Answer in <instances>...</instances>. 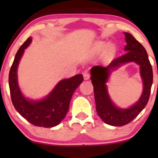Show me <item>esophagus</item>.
<instances>
[{
	"label": "esophagus",
	"mask_w": 158,
	"mask_h": 158,
	"mask_svg": "<svg viewBox=\"0 0 158 158\" xmlns=\"http://www.w3.org/2000/svg\"><path fill=\"white\" fill-rule=\"evenodd\" d=\"M83 78H84V80H88L89 79V77H90V75H89V73H88V71H85V72H84L83 73Z\"/></svg>",
	"instance_id": "1"
}]
</instances>
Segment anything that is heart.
I'll list each match as a JSON object with an SVG mask.
<instances>
[{
    "label": "heart",
    "instance_id": "b5f03b06",
    "mask_svg": "<svg viewBox=\"0 0 158 158\" xmlns=\"http://www.w3.org/2000/svg\"><path fill=\"white\" fill-rule=\"evenodd\" d=\"M101 47H102V45H101V44H99L98 45L99 48H101ZM107 50H108V52H109V53H112V52H113L114 51V45L113 44H109V45H108Z\"/></svg>",
    "mask_w": 158,
    "mask_h": 158
}]
</instances>
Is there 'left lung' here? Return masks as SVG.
<instances>
[{
  "mask_svg": "<svg viewBox=\"0 0 158 158\" xmlns=\"http://www.w3.org/2000/svg\"><path fill=\"white\" fill-rule=\"evenodd\" d=\"M127 45L125 53L116 58L107 67L94 66L90 69V80L94 85L96 108L98 115L106 124L122 127L131 122L146 106L150 98L153 81V73L148 53L144 47L128 32H124ZM135 62L140 66V76L143 90L137 102L127 109L119 108L114 104L107 91L106 83L110 73L123 64Z\"/></svg>",
  "mask_w": 158,
  "mask_h": 158,
  "instance_id": "8db88e82",
  "label": "left lung"
}]
</instances>
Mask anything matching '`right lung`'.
Returning <instances> with one entry per match:
<instances>
[{
	"instance_id": "1",
	"label": "right lung",
	"mask_w": 158,
	"mask_h": 158,
	"mask_svg": "<svg viewBox=\"0 0 158 158\" xmlns=\"http://www.w3.org/2000/svg\"><path fill=\"white\" fill-rule=\"evenodd\" d=\"M31 41V37L28 38L15 56L8 77L10 96L15 109L25 119L35 126L49 128L57 126L65 117L71 98L83 77L78 74L61 80L48 95L40 100L26 98L19 88L17 70L24 50Z\"/></svg>"
}]
</instances>
